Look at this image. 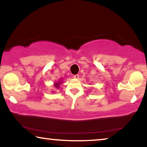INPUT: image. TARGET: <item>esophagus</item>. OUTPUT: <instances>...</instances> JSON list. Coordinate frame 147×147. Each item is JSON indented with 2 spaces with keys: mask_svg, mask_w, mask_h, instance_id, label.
I'll list each match as a JSON object with an SVG mask.
<instances>
[{
  "mask_svg": "<svg viewBox=\"0 0 147 147\" xmlns=\"http://www.w3.org/2000/svg\"><path fill=\"white\" fill-rule=\"evenodd\" d=\"M79 75H78V74H76V75H74V76H73V78H75V79H78V78H79Z\"/></svg>",
  "mask_w": 147,
  "mask_h": 147,
  "instance_id": "esophagus-1",
  "label": "esophagus"
}]
</instances>
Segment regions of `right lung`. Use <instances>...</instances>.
I'll list each match as a JSON object with an SVG mask.
<instances>
[{
    "instance_id": "1",
    "label": "right lung",
    "mask_w": 147,
    "mask_h": 147,
    "mask_svg": "<svg viewBox=\"0 0 147 147\" xmlns=\"http://www.w3.org/2000/svg\"><path fill=\"white\" fill-rule=\"evenodd\" d=\"M55 87L56 88H58V87H59V83H56L55 84Z\"/></svg>"
}]
</instances>
